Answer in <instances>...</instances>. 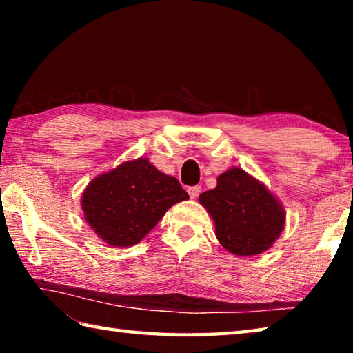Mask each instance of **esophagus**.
<instances>
[{
  "label": "esophagus",
  "instance_id": "obj_1",
  "mask_svg": "<svg viewBox=\"0 0 353 353\" xmlns=\"http://www.w3.org/2000/svg\"><path fill=\"white\" fill-rule=\"evenodd\" d=\"M199 193H201V187H199V185H196V187H190V188H188V194H190L191 199L198 198Z\"/></svg>",
  "mask_w": 353,
  "mask_h": 353
}]
</instances>
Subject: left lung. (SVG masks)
I'll return each mask as SVG.
<instances>
[{
	"label": "left lung",
	"instance_id": "obj_1",
	"mask_svg": "<svg viewBox=\"0 0 353 353\" xmlns=\"http://www.w3.org/2000/svg\"><path fill=\"white\" fill-rule=\"evenodd\" d=\"M204 191L199 202L214 223L221 246L236 256L263 254L276 243L285 227V208L266 185L232 166Z\"/></svg>",
	"mask_w": 353,
	"mask_h": 353
}]
</instances>
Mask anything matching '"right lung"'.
I'll list each match as a JSON object with an SVG mask.
<instances>
[{
    "label": "right lung",
    "instance_id": "obj_1",
    "mask_svg": "<svg viewBox=\"0 0 353 353\" xmlns=\"http://www.w3.org/2000/svg\"><path fill=\"white\" fill-rule=\"evenodd\" d=\"M187 199L190 196L176 177L140 157L92 179L81 207L101 240L112 248H129L140 243L170 207Z\"/></svg>",
    "mask_w": 353,
    "mask_h": 353
}]
</instances>
